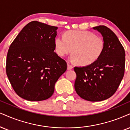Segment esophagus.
I'll return each instance as SVG.
<instances>
[{"instance_id": "obj_1", "label": "esophagus", "mask_w": 130, "mask_h": 130, "mask_svg": "<svg viewBox=\"0 0 130 130\" xmlns=\"http://www.w3.org/2000/svg\"><path fill=\"white\" fill-rule=\"evenodd\" d=\"M73 69V66L72 65H70L69 63L68 64V70H71Z\"/></svg>"}]
</instances>
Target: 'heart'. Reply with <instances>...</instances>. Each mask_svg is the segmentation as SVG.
Listing matches in <instances>:
<instances>
[{
    "label": "heart",
    "instance_id": "heart-1",
    "mask_svg": "<svg viewBox=\"0 0 130 130\" xmlns=\"http://www.w3.org/2000/svg\"><path fill=\"white\" fill-rule=\"evenodd\" d=\"M54 45L58 55L64 57L72 51L71 60L87 66L93 63L101 55L104 41L90 31H70L64 34V37H56Z\"/></svg>",
    "mask_w": 130,
    "mask_h": 130
}]
</instances>
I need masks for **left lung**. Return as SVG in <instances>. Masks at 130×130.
<instances>
[{
  "label": "left lung",
  "instance_id": "obj_1",
  "mask_svg": "<svg viewBox=\"0 0 130 130\" xmlns=\"http://www.w3.org/2000/svg\"><path fill=\"white\" fill-rule=\"evenodd\" d=\"M103 37L101 55L91 64L75 67V89L81 98L101 101L116 92L124 75L125 53L116 34L105 26L93 27Z\"/></svg>",
  "mask_w": 130,
  "mask_h": 130
}]
</instances>
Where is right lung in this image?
I'll return each instance as SVG.
<instances>
[{
  "mask_svg": "<svg viewBox=\"0 0 130 130\" xmlns=\"http://www.w3.org/2000/svg\"><path fill=\"white\" fill-rule=\"evenodd\" d=\"M56 26L37 21L22 29L9 46L6 71L14 90L30 101L52 95L55 84L67 70V63L54 52Z\"/></svg>",
  "mask_w": 130,
  "mask_h": 130,
  "instance_id": "obj_1",
  "label": "right lung"
}]
</instances>
